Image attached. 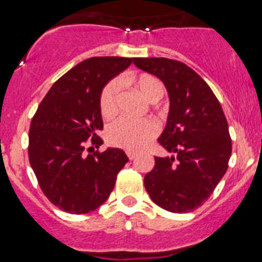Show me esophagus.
I'll return each mask as SVG.
<instances>
[{
  "mask_svg": "<svg viewBox=\"0 0 262 262\" xmlns=\"http://www.w3.org/2000/svg\"><path fill=\"white\" fill-rule=\"evenodd\" d=\"M126 154H127V156H128L129 160H134L136 156H138V154H136V152H133V151H127Z\"/></svg>",
  "mask_w": 262,
  "mask_h": 262,
  "instance_id": "34e87169",
  "label": "esophagus"
}]
</instances>
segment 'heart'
<instances>
[{
    "label": "heart",
    "mask_w": 262,
    "mask_h": 262,
    "mask_svg": "<svg viewBox=\"0 0 262 262\" xmlns=\"http://www.w3.org/2000/svg\"><path fill=\"white\" fill-rule=\"evenodd\" d=\"M136 86L143 97L149 102L159 101L164 93V88L154 76L144 75L136 80ZM120 81H110L103 89L99 99V108L103 118H113L118 111ZM157 126L151 119L133 120L120 118L106 129V139L111 145L124 148L128 151H138L144 147L155 136Z\"/></svg>",
    "instance_id": "1"
}]
</instances>
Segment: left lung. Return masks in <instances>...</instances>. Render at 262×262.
Segmentation results:
<instances>
[{"label": "left lung", "mask_w": 262, "mask_h": 262, "mask_svg": "<svg viewBox=\"0 0 262 262\" xmlns=\"http://www.w3.org/2000/svg\"><path fill=\"white\" fill-rule=\"evenodd\" d=\"M134 64L163 81L169 113L159 143L172 156L155 157L145 190L161 209L189 212L205 202L228 168V123L210 86L190 67L165 57H136Z\"/></svg>", "instance_id": "8db88e82"}]
</instances>
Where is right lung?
Segmentation results:
<instances>
[{
	"mask_svg": "<svg viewBox=\"0 0 262 262\" xmlns=\"http://www.w3.org/2000/svg\"><path fill=\"white\" fill-rule=\"evenodd\" d=\"M133 59L90 57L52 85L31 120L30 165L51 203L69 214H86L106 202L128 157L119 148L85 154L90 139L98 148L103 128L101 94ZM90 147L88 151H92Z\"/></svg>",
	"mask_w": 262,
	"mask_h": 262,
	"instance_id": "obj_1",
	"label": "right lung"
}]
</instances>
